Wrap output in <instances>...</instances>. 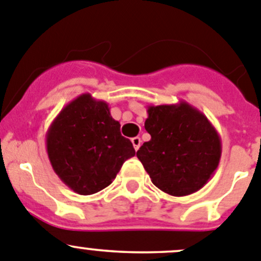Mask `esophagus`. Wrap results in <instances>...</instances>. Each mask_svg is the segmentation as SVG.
Masks as SVG:
<instances>
[{
  "instance_id": "obj_1",
  "label": "esophagus",
  "mask_w": 261,
  "mask_h": 261,
  "mask_svg": "<svg viewBox=\"0 0 261 261\" xmlns=\"http://www.w3.org/2000/svg\"><path fill=\"white\" fill-rule=\"evenodd\" d=\"M131 143H133L135 150H138L139 148H140V144H142V139L139 138V136H135V138L131 139Z\"/></svg>"
}]
</instances>
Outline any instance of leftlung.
Wrapping results in <instances>:
<instances>
[{
	"mask_svg": "<svg viewBox=\"0 0 261 261\" xmlns=\"http://www.w3.org/2000/svg\"><path fill=\"white\" fill-rule=\"evenodd\" d=\"M144 127L149 142L136 155L152 182L175 197L199 191L221 157V140L213 123L187 101L149 106Z\"/></svg>",
	"mask_w": 261,
	"mask_h": 261,
	"instance_id": "8db88e82",
	"label": "left lung"
}]
</instances>
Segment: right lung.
<instances>
[{
    "label": "right lung",
    "instance_id": "right-lung-1",
    "mask_svg": "<svg viewBox=\"0 0 261 261\" xmlns=\"http://www.w3.org/2000/svg\"><path fill=\"white\" fill-rule=\"evenodd\" d=\"M108 103L86 92L68 103L46 133L54 171L75 193L89 196L108 187L123 162L135 155Z\"/></svg>",
    "mask_w": 261,
    "mask_h": 261
}]
</instances>
